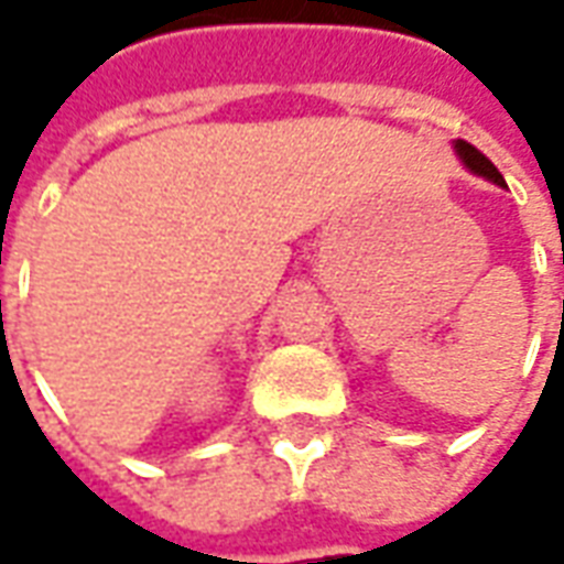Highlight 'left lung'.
<instances>
[{
	"label": "left lung",
	"instance_id": "8db88e82",
	"mask_svg": "<svg viewBox=\"0 0 564 564\" xmlns=\"http://www.w3.org/2000/svg\"><path fill=\"white\" fill-rule=\"evenodd\" d=\"M453 150H456V156H459V160H462V165H465V169H468V172H471V174H480V177H486V181H492V184H498V186H508V184H505V177H501V172H498L496 165L486 160L480 150L471 148L468 141L456 139V141H453Z\"/></svg>",
	"mask_w": 564,
	"mask_h": 564
}]
</instances>
